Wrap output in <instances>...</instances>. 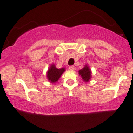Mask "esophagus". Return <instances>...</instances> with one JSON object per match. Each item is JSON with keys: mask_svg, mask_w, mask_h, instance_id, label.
<instances>
[{"mask_svg": "<svg viewBox=\"0 0 133 133\" xmlns=\"http://www.w3.org/2000/svg\"><path fill=\"white\" fill-rule=\"evenodd\" d=\"M75 68V67L74 66H69V70H74Z\"/></svg>", "mask_w": 133, "mask_h": 133, "instance_id": "34e87169", "label": "esophagus"}]
</instances>
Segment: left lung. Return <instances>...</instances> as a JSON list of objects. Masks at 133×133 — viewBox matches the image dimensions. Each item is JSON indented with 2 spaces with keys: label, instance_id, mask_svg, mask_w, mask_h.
Segmentation results:
<instances>
[{
  "label": "left lung",
  "instance_id": "8db88e82",
  "mask_svg": "<svg viewBox=\"0 0 133 133\" xmlns=\"http://www.w3.org/2000/svg\"><path fill=\"white\" fill-rule=\"evenodd\" d=\"M79 75L81 76L83 81L87 83L92 78V72L90 68L87 65H85L82 69L78 71Z\"/></svg>",
  "mask_w": 133,
  "mask_h": 133
}]
</instances>
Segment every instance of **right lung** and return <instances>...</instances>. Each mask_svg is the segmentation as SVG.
I'll list each match as a JSON object with an SVG mask.
<instances>
[{
    "label": "right lung",
    "instance_id": "add662e5",
    "mask_svg": "<svg viewBox=\"0 0 133 133\" xmlns=\"http://www.w3.org/2000/svg\"><path fill=\"white\" fill-rule=\"evenodd\" d=\"M66 70L65 68H56L55 64H52L48 68L46 72L47 79L51 83H55L61 77V75Z\"/></svg>",
    "mask_w": 133,
    "mask_h": 133
}]
</instances>
